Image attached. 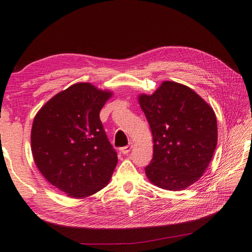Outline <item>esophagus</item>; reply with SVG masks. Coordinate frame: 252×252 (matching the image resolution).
I'll return each mask as SVG.
<instances>
[{
    "mask_svg": "<svg viewBox=\"0 0 252 252\" xmlns=\"http://www.w3.org/2000/svg\"><path fill=\"white\" fill-rule=\"evenodd\" d=\"M132 148H133V144L129 143V145L123 147V148H121V152H122L123 154H128L130 151H131Z\"/></svg>",
    "mask_w": 252,
    "mask_h": 252,
    "instance_id": "1",
    "label": "esophagus"
}]
</instances>
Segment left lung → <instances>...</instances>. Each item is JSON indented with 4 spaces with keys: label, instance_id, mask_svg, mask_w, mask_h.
Masks as SVG:
<instances>
[{
    "label": "left lung",
    "instance_id": "obj_1",
    "mask_svg": "<svg viewBox=\"0 0 252 252\" xmlns=\"http://www.w3.org/2000/svg\"><path fill=\"white\" fill-rule=\"evenodd\" d=\"M138 103L153 135V158L145 168L154 186L181 190L200 178L212 160L218 127L214 109L189 86L163 81Z\"/></svg>",
    "mask_w": 252,
    "mask_h": 252
}]
</instances>
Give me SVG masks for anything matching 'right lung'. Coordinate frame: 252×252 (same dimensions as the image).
Returning a JSON list of instances; mask_svg holds the SVG:
<instances>
[{"label":"right lung","mask_w":252,"mask_h":252,"mask_svg":"<svg viewBox=\"0 0 252 252\" xmlns=\"http://www.w3.org/2000/svg\"><path fill=\"white\" fill-rule=\"evenodd\" d=\"M112 96L91 83L58 93L34 118L31 150L37 169L68 197L86 198L105 188L118 156L99 114Z\"/></svg>","instance_id":"1"}]
</instances>
